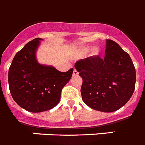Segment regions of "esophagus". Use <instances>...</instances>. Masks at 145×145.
<instances>
[{"mask_svg": "<svg viewBox=\"0 0 145 145\" xmlns=\"http://www.w3.org/2000/svg\"><path fill=\"white\" fill-rule=\"evenodd\" d=\"M72 75H73V76H77V75H78V72L77 70H75V69H74L73 72H72Z\"/></svg>", "mask_w": 145, "mask_h": 145, "instance_id": "obj_1", "label": "esophagus"}]
</instances>
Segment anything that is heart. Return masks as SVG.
<instances>
[{"label": "heart", "instance_id": "b5f03b06", "mask_svg": "<svg viewBox=\"0 0 145 145\" xmlns=\"http://www.w3.org/2000/svg\"><path fill=\"white\" fill-rule=\"evenodd\" d=\"M89 50V48H84V53H85V54H86V53H87ZM99 54H100V50H99V48H94L93 50H92V55L97 56Z\"/></svg>", "mask_w": 145, "mask_h": 145}]
</instances>
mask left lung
<instances>
[{
    "label": "left lung",
    "mask_w": 145,
    "mask_h": 145,
    "mask_svg": "<svg viewBox=\"0 0 145 145\" xmlns=\"http://www.w3.org/2000/svg\"><path fill=\"white\" fill-rule=\"evenodd\" d=\"M106 56H90L76 61L82 78L81 97L96 111L112 112L131 97L136 84V70L128 53L111 39L106 40Z\"/></svg>",
    "instance_id": "8db88e82"
}]
</instances>
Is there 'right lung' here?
<instances>
[{
  "mask_svg": "<svg viewBox=\"0 0 145 145\" xmlns=\"http://www.w3.org/2000/svg\"><path fill=\"white\" fill-rule=\"evenodd\" d=\"M40 40L33 39L17 52L8 70L12 98L21 108L34 113L50 110L59 103L61 90L73 72L72 68L63 72L37 62L36 50Z\"/></svg>",
  "mask_w": 145,
  "mask_h": 145,
  "instance_id": "obj_1",
  "label": "right lung"
}]
</instances>
